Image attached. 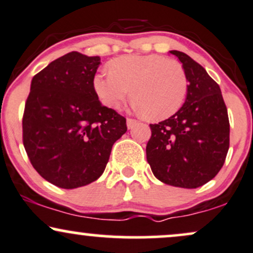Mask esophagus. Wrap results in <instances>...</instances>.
Listing matches in <instances>:
<instances>
[{"label":"esophagus","mask_w":253,"mask_h":253,"mask_svg":"<svg viewBox=\"0 0 253 253\" xmlns=\"http://www.w3.org/2000/svg\"><path fill=\"white\" fill-rule=\"evenodd\" d=\"M136 124H138V120H135V119L133 118H127V127H128V128L134 127Z\"/></svg>","instance_id":"34e87169"}]
</instances>
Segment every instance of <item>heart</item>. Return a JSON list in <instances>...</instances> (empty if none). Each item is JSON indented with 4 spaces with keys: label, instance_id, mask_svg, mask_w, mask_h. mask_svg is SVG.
<instances>
[{
    "label": "heart",
    "instance_id": "obj_1",
    "mask_svg": "<svg viewBox=\"0 0 253 253\" xmlns=\"http://www.w3.org/2000/svg\"><path fill=\"white\" fill-rule=\"evenodd\" d=\"M100 100L119 108L132 89L133 107L152 120L167 119L178 112L189 89L181 63L161 54H128L112 60L108 71L92 81Z\"/></svg>",
    "mask_w": 253,
    "mask_h": 253
}]
</instances>
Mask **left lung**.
I'll return each instance as SVG.
<instances>
[{
    "label": "left lung",
    "instance_id": "obj_1",
    "mask_svg": "<svg viewBox=\"0 0 253 253\" xmlns=\"http://www.w3.org/2000/svg\"><path fill=\"white\" fill-rule=\"evenodd\" d=\"M187 72L185 102L172 117L151 124L146 158L159 181L179 188L201 187L214 178L229 147V120L219 84L202 65L170 51Z\"/></svg>",
    "mask_w": 253,
    "mask_h": 253
}]
</instances>
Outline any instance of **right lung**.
<instances>
[{
    "label": "right lung",
    "instance_id": "1",
    "mask_svg": "<svg viewBox=\"0 0 253 253\" xmlns=\"http://www.w3.org/2000/svg\"><path fill=\"white\" fill-rule=\"evenodd\" d=\"M100 57L70 52L33 77L22 117V141L42 178L64 189L96 181L126 119L98 101L92 81Z\"/></svg>",
    "mask_w": 253,
    "mask_h": 253
}]
</instances>
